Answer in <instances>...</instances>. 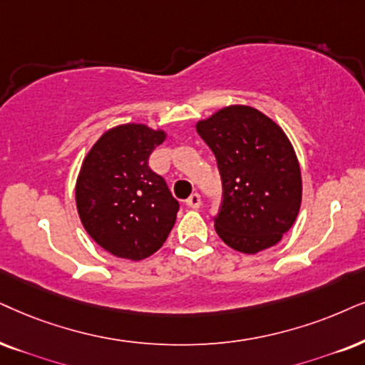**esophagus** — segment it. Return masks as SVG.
Masks as SVG:
<instances>
[{
  "label": "esophagus",
  "mask_w": 365,
  "mask_h": 365,
  "mask_svg": "<svg viewBox=\"0 0 365 365\" xmlns=\"http://www.w3.org/2000/svg\"><path fill=\"white\" fill-rule=\"evenodd\" d=\"M200 204H202L200 195H198L197 192H195V193H192V195L187 198V205L190 207V209H198V207H200Z\"/></svg>",
  "instance_id": "1"
}]
</instances>
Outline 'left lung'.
<instances>
[{"label": "left lung", "mask_w": 365, "mask_h": 365, "mask_svg": "<svg viewBox=\"0 0 365 365\" xmlns=\"http://www.w3.org/2000/svg\"><path fill=\"white\" fill-rule=\"evenodd\" d=\"M197 133L222 180L219 237L244 255L278 244L302 205V172L283 129L251 106H229L198 121Z\"/></svg>", "instance_id": "left-lung-1"}]
</instances>
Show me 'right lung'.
Instances as JSON below:
<instances>
[{"mask_svg":"<svg viewBox=\"0 0 365 365\" xmlns=\"http://www.w3.org/2000/svg\"><path fill=\"white\" fill-rule=\"evenodd\" d=\"M165 131L121 124L96 141L82 161L76 204L87 234L123 259L141 261L167 241L180 209L163 177L148 167Z\"/></svg>","mask_w":365,"mask_h":365,"instance_id":"add662e5","label":"right lung"}]
</instances>
